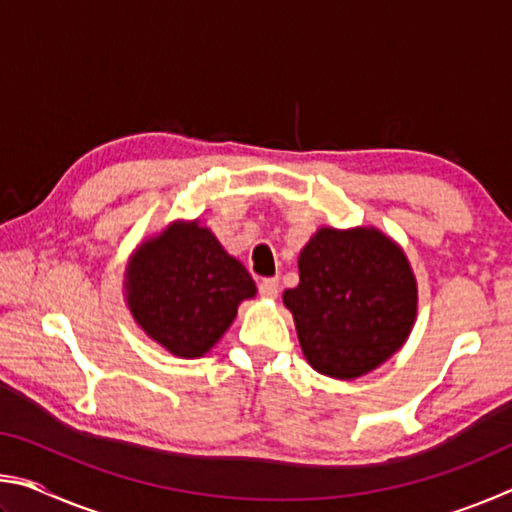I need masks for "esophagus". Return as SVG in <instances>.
I'll return each instance as SVG.
<instances>
[{
    "instance_id": "1",
    "label": "esophagus",
    "mask_w": 512,
    "mask_h": 512,
    "mask_svg": "<svg viewBox=\"0 0 512 512\" xmlns=\"http://www.w3.org/2000/svg\"><path fill=\"white\" fill-rule=\"evenodd\" d=\"M259 293L264 298H277V293H280V280L277 277H266V280L259 282Z\"/></svg>"
}]
</instances>
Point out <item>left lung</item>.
Wrapping results in <instances>:
<instances>
[{"instance_id":"left-lung-1","label":"left lung","mask_w":512,"mask_h":512,"mask_svg":"<svg viewBox=\"0 0 512 512\" xmlns=\"http://www.w3.org/2000/svg\"><path fill=\"white\" fill-rule=\"evenodd\" d=\"M298 271V287L284 291L282 302L320 375H368L409 339L418 280L402 246L375 225H323L300 250Z\"/></svg>"}]
</instances>
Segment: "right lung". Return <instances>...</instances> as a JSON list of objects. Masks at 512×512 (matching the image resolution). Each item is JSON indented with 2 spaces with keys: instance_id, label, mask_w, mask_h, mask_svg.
<instances>
[{
  "instance_id": "obj_1",
  "label": "right lung",
  "mask_w": 512,
  "mask_h": 512,
  "mask_svg": "<svg viewBox=\"0 0 512 512\" xmlns=\"http://www.w3.org/2000/svg\"><path fill=\"white\" fill-rule=\"evenodd\" d=\"M255 280L201 223L171 221L128 257L124 300L135 325L173 357H205L228 332Z\"/></svg>"
}]
</instances>
